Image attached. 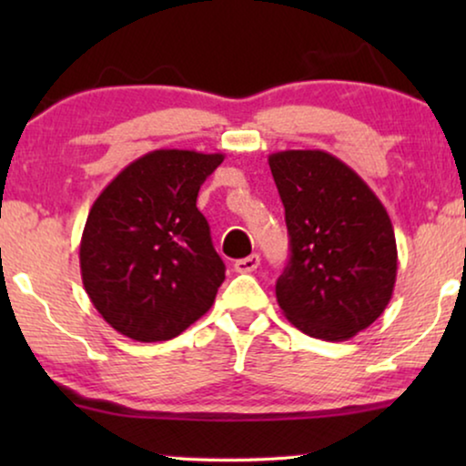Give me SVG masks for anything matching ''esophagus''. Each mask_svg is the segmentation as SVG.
Listing matches in <instances>:
<instances>
[{"label": "esophagus", "instance_id": "esophagus-1", "mask_svg": "<svg viewBox=\"0 0 466 466\" xmlns=\"http://www.w3.org/2000/svg\"><path fill=\"white\" fill-rule=\"evenodd\" d=\"M258 265H260L258 254H250V257L235 260L233 267H235V271H238V273H252V271H257Z\"/></svg>", "mask_w": 466, "mask_h": 466}]
</instances>
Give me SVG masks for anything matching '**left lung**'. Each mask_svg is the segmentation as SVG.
Listing matches in <instances>:
<instances>
[{"label": "left lung", "mask_w": 466, "mask_h": 466, "mask_svg": "<svg viewBox=\"0 0 466 466\" xmlns=\"http://www.w3.org/2000/svg\"><path fill=\"white\" fill-rule=\"evenodd\" d=\"M269 167L284 203L290 260L276 282L305 335L346 341L378 320L397 282V239L367 182L324 150H282Z\"/></svg>", "instance_id": "8db88e82"}]
</instances>
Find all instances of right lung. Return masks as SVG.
<instances>
[{
  "instance_id": "add662e5",
  "label": "right lung",
  "mask_w": 466,
  "mask_h": 466,
  "mask_svg": "<svg viewBox=\"0 0 466 466\" xmlns=\"http://www.w3.org/2000/svg\"><path fill=\"white\" fill-rule=\"evenodd\" d=\"M225 155L152 150L127 165L88 212L82 284L120 335L167 341L214 305L225 282L197 195Z\"/></svg>"
}]
</instances>
